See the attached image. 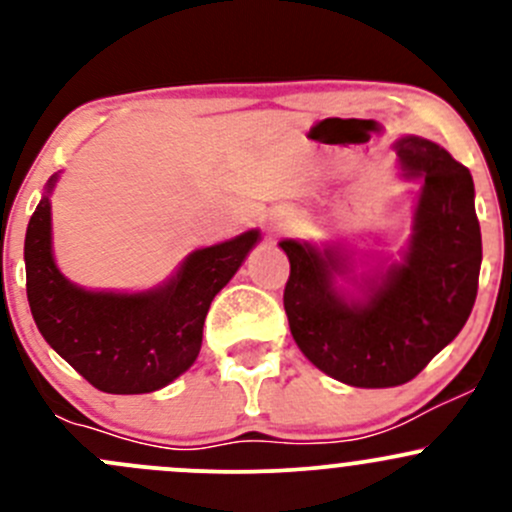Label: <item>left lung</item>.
I'll list each match as a JSON object with an SVG mask.
<instances>
[{"mask_svg":"<svg viewBox=\"0 0 512 512\" xmlns=\"http://www.w3.org/2000/svg\"><path fill=\"white\" fill-rule=\"evenodd\" d=\"M406 178H421L404 260L361 277V299L337 289L352 265L339 247L282 240L289 257V332L317 369L359 389L414 379L451 344L476 304L480 225L471 170L418 136L396 143Z\"/></svg>","mask_w":512,"mask_h":512,"instance_id":"1","label":"left lung"}]
</instances>
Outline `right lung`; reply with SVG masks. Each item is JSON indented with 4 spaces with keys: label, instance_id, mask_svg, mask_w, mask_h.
Returning <instances> with one entry per match:
<instances>
[{
    "label": "right lung",
    "instance_id": "add662e5",
    "mask_svg": "<svg viewBox=\"0 0 512 512\" xmlns=\"http://www.w3.org/2000/svg\"><path fill=\"white\" fill-rule=\"evenodd\" d=\"M51 175L24 240L27 297L41 337L106 394H148L198 359L215 294L232 280L260 232L247 230L185 257L175 277L148 292H89L66 280L51 252Z\"/></svg>",
    "mask_w": 512,
    "mask_h": 512
}]
</instances>
